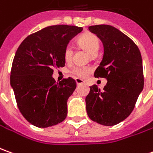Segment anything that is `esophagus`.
Masks as SVG:
<instances>
[{
    "label": "esophagus",
    "instance_id": "esophagus-1",
    "mask_svg": "<svg viewBox=\"0 0 153 153\" xmlns=\"http://www.w3.org/2000/svg\"><path fill=\"white\" fill-rule=\"evenodd\" d=\"M75 81H76V84L79 85H81V84H83L84 83V80L83 79H79V78H76L75 79Z\"/></svg>",
    "mask_w": 153,
    "mask_h": 153
}]
</instances>
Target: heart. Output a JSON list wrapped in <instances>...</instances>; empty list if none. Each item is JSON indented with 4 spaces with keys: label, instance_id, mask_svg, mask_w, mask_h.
<instances>
[{
    "label": "heart",
    "instance_id": "heart-1",
    "mask_svg": "<svg viewBox=\"0 0 153 153\" xmlns=\"http://www.w3.org/2000/svg\"><path fill=\"white\" fill-rule=\"evenodd\" d=\"M78 43L79 46L85 49L91 55H95L100 48V41L98 38L92 34H85L81 35ZM74 55V49L71 45H68L64 50V59L67 62H71ZM91 71V68L88 66H74L70 69L72 74L77 77H85Z\"/></svg>",
    "mask_w": 153,
    "mask_h": 153
}]
</instances>
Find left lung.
<instances>
[{
	"label": "left lung",
	"mask_w": 153,
	"mask_h": 153,
	"mask_svg": "<svg viewBox=\"0 0 153 153\" xmlns=\"http://www.w3.org/2000/svg\"><path fill=\"white\" fill-rule=\"evenodd\" d=\"M103 44L102 60L96 69L97 78H106L101 90L91 86L85 98L89 118L98 124L113 126L126 119L143 90L142 59L138 46L127 35L110 25L90 26Z\"/></svg>",
	"instance_id": "1"
}]
</instances>
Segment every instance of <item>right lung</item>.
I'll return each instance as SVG.
<instances>
[{
    "label": "right lung",
    "mask_w": 153,
    "mask_h": 153,
    "mask_svg": "<svg viewBox=\"0 0 153 153\" xmlns=\"http://www.w3.org/2000/svg\"><path fill=\"white\" fill-rule=\"evenodd\" d=\"M83 28L53 25L29 35L14 56L10 83L19 111L39 128L59 124L66 119L67 102L76 88L74 79L56 83L53 68L64 67V50Z\"/></svg>",
    "instance_id": "obj_1"
}]
</instances>
